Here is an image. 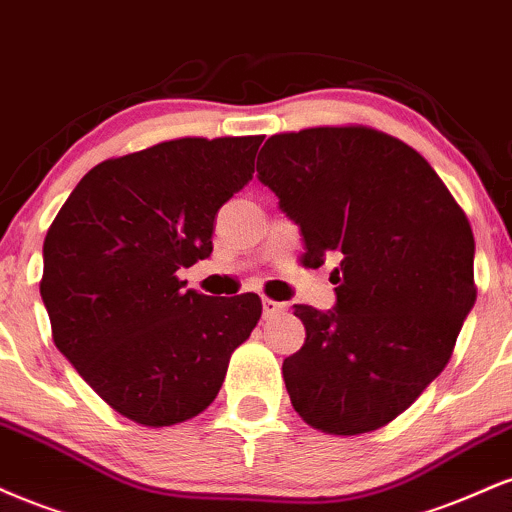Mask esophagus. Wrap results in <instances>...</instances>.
<instances>
[{"label":"esophagus","instance_id":"esophagus-1","mask_svg":"<svg viewBox=\"0 0 512 512\" xmlns=\"http://www.w3.org/2000/svg\"><path fill=\"white\" fill-rule=\"evenodd\" d=\"M285 311V304L273 302V299H263V318H273L280 316Z\"/></svg>","mask_w":512,"mask_h":512}]
</instances>
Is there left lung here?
I'll list each match as a JSON object with an SVG mask.
<instances>
[{"mask_svg": "<svg viewBox=\"0 0 512 512\" xmlns=\"http://www.w3.org/2000/svg\"><path fill=\"white\" fill-rule=\"evenodd\" d=\"M258 179L330 273V311L294 304L306 340L282 362L306 424L357 436L393 422L446 369L477 299L467 215L417 150L369 126L275 134Z\"/></svg>", "mask_w": 512, "mask_h": 512, "instance_id": "8db88e82", "label": "left lung"}]
</instances>
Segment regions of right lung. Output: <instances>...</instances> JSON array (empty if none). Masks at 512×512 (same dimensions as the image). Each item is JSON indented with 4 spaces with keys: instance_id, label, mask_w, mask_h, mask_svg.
Returning a JSON list of instances; mask_svg holds the SVG:
<instances>
[{
    "instance_id": "right-lung-1",
    "label": "right lung",
    "mask_w": 512,
    "mask_h": 512,
    "mask_svg": "<svg viewBox=\"0 0 512 512\" xmlns=\"http://www.w3.org/2000/svg\"><path fill=\"white\" fill-rule=\"evenodd\" d=\"M263 136L177 138L100 162L47 230L40 297L52 340L112 410L143 426L201 414L261 318L254 292L186 290L222 203L254 177Z\"/></svg>"
}]
</instances>
